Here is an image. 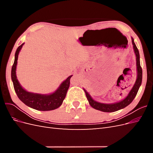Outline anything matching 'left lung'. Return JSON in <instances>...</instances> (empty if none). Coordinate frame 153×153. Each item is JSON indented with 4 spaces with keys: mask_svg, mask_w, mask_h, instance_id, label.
I'll list each match as a JSON object with an SVG mask.
<instances>
[{
    "mask_svg": "<svg viewBox=\"0 0 153 153\" xmlns=\"http://www.w3.org/2000/svg\"><path fill=\"white\" fill-rule=\"evenodd\" d=\"M132 39V43L133 45V48L134 51H135V53L137 57V78L135 82V85H133L132 89L131 91L129 92V94L126 97V98L123 100V101H120L118 103H115L113 104H104V103H101L99 102H97V101L92 100V98L91 97V96L88 94V92L84 89L85 93L86 95L87 98L89 101V103L90 105L92 106V108L94 109L98 110L100 111H102V112H115V111H117L119 110H121L122 108H124L130 104L134 98H135V96L137 94L138 91L139 89V87L142 84V69L140 66V55L139 52H138V50L137 47L136 45L134 43V40Z\"/></svg>",
    "mask_w": 153,
    "mask_h": 153,
    "instance_id": "8db88e82",
    "label": "left lung"
}]
</instances>
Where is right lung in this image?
<instances>
[{
    "label": "right lung",
    "instance_id": "obj_1",
    "mask_svg": "<svg viewBox=\"0 0 153 153\" xmlns=\"http://www.w3.org/2000/svg\"><path fill=\"white\" fill-rule=\"evenodd\" d=\"M24 43L22 44L17 48L15 53V58L11 69V79L13 83L14 89L16 93L23 103L37 110L49 111L59 108L62 103V101L66 96L67 91L70 84V80L72 75L69 76L64 81L59 89L53 93L49 95H43L29 92L24 90L18 82L16 76V68L18 53Z\"/></svg>",
    "mask_w": 153,
    "mask_h": 153
}]
</instances>
